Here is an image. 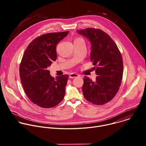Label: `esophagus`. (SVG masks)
Masks as SVG:
<instances>
[{
  "mask_svg": "<svg viewBox=\"0 0 146 146\" xmlns=\"http://www.w3.org/2000/svg\"><path fill=\"white\" fill-rule=\"evenodd\" d=\"M79 75L78 74H76V73H72L71 74H70L69 75V77L70 78H74L75 77H77V76H78Z\"/></svg>",
  "mask_w": 146,
  "mask_h": 146,
  "instance_id": "34e87169",
  "label": "esophagus"
}]
</instances>
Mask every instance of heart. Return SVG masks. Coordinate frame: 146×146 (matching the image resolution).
Masks as SVG:
<instances>
[{
	"mask_svg": "<svg viewBox=\"0 0 146 146\" xmlns=\"http://www.w3.org/2000/svg\"><path fill=\"white\" fill-rule=\"evenodd\" d=\"M80 39H81V38H76L75 40H74V41H76V40H80Z\"/></svg>",
	"mask_w": 146,
	"mask_h": 146,
	"instance_id": "obj_1",
	"label": "heart"
}]
</instances>
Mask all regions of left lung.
Instances as JSON below:
<instances>
[{"mask_svg": "<svg viewBox=\"0 0 146 146\" xmlns=\"http://www.w3.org/2000/svg\"><path fill=\"white\" fill-rule=\"evenodd\" d=\"M91 43V60L98 76L92 81L84 76L82 90L84 98L97 105L110 102L117 94L123 74V61L118 47L110 36L100 29L77 31Z\"/></svg>", "mask_w": 146, "mask_h": 146, "instance_id": "1", "label": "left lung"}]
</instances>
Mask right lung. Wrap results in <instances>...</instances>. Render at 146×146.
<instances>
[{
  "instance_id": "right-lung-1",
  "label": "right lung",
  "mask_w": 146,
  "mask_h": 146,
  "mask_svg": "<svg viewBox=\"0 0 146 146\" xmlns=\"http://www.w3.org/2000/svg\"><path fill=\"white\" fill-rule=\"evenodd\" d=\"M69 31L50 33L36 37L28 45L19 66L25 94L32 102L43 108H53L63 100L69 76L54 78L48 68L56 60V46Z\"/></svg>"
}]
</instances>
